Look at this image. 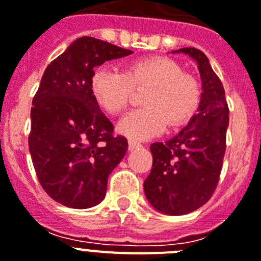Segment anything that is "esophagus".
<instances>
[{
    "label": "esophagus",
    "instance_id": "1",
    "mask_svg": "<svg viewBox=\"0 0 261 261\" xmlns=\"http://www.w3.org/2000/svg\"><path fill=\"white\" fill-rule=\"evenodd\" d=\"M140 146H141V144L140 143H136V141H133V140H129V143H128L129 150H135L137 149V148H140Z\"/></svg>",
    "mask_w": 261,
    "mask_h": 261
}]
</instances>
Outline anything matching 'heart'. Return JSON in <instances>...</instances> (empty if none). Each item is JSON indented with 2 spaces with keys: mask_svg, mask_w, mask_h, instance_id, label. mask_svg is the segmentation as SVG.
I'll return each instance as SVG.
<instances>
[{
  "mask_svg": "<svg viewBox=\"0 0 261 261\" xmlns=\"http://www.w3.org/2000/svg\"><path fill=\"white\" fill-rule=\"evenodd\" d=\"M135 85L150 87L144 97L146 107L128 112L117 130L132 140H149L172 125L188 121L200 104V87L178 64L169 58H145L128 72L115 66H100L92 77V92L104 111L116 115L128 105Z\"/></svg>",
  "mask_w": 261,
  "mask_h": 261,
  "instance_id": "obj_1",
  "label": "heart"
}]
</instances>
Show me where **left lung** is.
Masks as SVG:
<instances>
[{"mask_svg": "<svg viewBox=\"0 0 261 261\" xmlns=\"http://www.w3.org/2000/svg\"><path fill=\"white\" fill-rule=\"evenodd\" d=\"M173 53H184L197 64L203 92L197 113L178 135L150 145L153 165L144 181V192L156 211L180 216L204 205L216 189L229 111L223 84L203 51L182 48Z\"/></svg>", "mask_w": 261, "mask_h": 261, "instance_id": "8db88e82", "label": "left lung"}]
</instances>
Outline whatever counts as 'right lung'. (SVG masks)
Here are the masks:
<instances>
[{"instance_id": "1", "label": "right lung", "mask_w": 261, "mask_h": 261, "mask_svg": "<svg viewBox=\"0 0 261 261\" xmlns=\"http://www.w3.org/2000/svg\"><path fill=\"white\" fill-rule=\"evenodd\" d=\"M107 41L80 37L45 69L30 112L29 150L38 181L57 203L100 204L108 177L128 149L92 92L94 68L132 55Z\"/></svg>"}]
</instances>
